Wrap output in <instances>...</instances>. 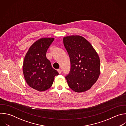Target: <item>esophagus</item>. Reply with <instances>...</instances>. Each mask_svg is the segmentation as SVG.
Wrapping results in <instances>:
<instances>
[{
	"mask_svg": "<svg viewBox=\"0 0 126 126\" xmlns=\"http://www.w3.org/2000/svg\"><path fill=\"white\" fill-rule=\"evenodd\" d=\"M57 70H58V72H59V74H61V73H62V70H61V69H58Z\"/></svg>",
	"mask_w": 126,
	"mask_h": 126,
	"instance_id": "1",
	"label": "esophagus"
}]
</instances>
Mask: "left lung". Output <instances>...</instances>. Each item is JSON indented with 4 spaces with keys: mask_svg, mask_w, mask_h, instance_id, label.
<instances>
[{
    "mask_svg": "<svg viewBox=\"0 0 126 126\" xmlns=\"http://www.w3.org/2000/svg\"><path fill=\"white\" fill-rule=\"evenodd\" d=\"M63 42L71 64L70 72L65 77L68 86L77 93L86 92L99 77V56L91 43L81 36H65Z\"/></svg>",
    "mask_w": 126,
    "mask_h": 126,
    "instance_id": "1",
    "label": "left lung"
}]
</instances>
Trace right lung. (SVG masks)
Segmentation results:
<instances>
[{
    "mask_svg": "<svg viewBox=\"0 0 126 126\" xmlns=\"http://www.w3.org/2000/svg\"><path fill=\"white\" fill-rule=\"evenodd\" d=\"M54 40V38L45 37L35 41L29 48L23 62V74L26 82L31 88L39 92L49 89L55 76L59 75L46 56Z\"/></svg>",
    "mask_w": 126,
    "mask_h": 126,
    "instance_id": "right-lung-1",
    "label": "right lung"
}]
</instances>
